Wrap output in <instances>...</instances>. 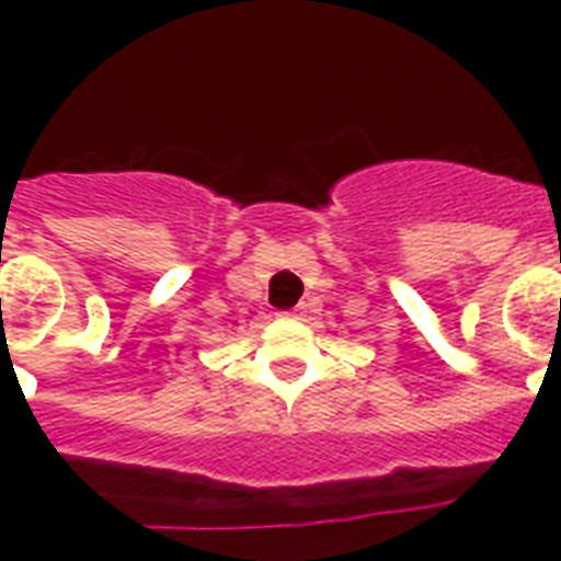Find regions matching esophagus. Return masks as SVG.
<instances>
[{"instance_id":"34e87169","label":"esophagus","mask_w":561,"mask_h":561,"mask_svg":"<svg viewBox=\"0 0 561 561\" xmlns=\"http://www.w3.org/2000/svg\"><path fill=\"white\" fill-rule=\"evenodd\" d=\"M302 308H306V306H299V308H294V311H288V317H299V314H302Z\"/></svg>"}]
</instances>
